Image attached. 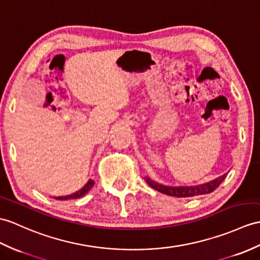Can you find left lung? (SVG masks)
<instances>
[{
	"label": "left lung",
	"mask_w": 260,
	"mask_h": 260,
	"mask_svg": "<svg viewBox=\"0 0 260 260\" xmlns=\"http://www.w3.org/2000/svg\"><path fill=\"white\" fill-rule=\"evenodd\" d=\"M227 176V174L222 175V176L216 178L212 182L203 184V185H197V186H189V187H168V186H162L157 183L153 182L149 178H146L147 184L152 187V188L158 190L162 194L173 196V197H192V196H198V195H205V194H210V192L214 191L217 187H218L222 180H224Z\"/></svg>",
	"instance_id": "left-lung-1"
}]
</instances>
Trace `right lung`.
Segmentation results:
<instances>
[{
  "mask_svg": "<svg viewBox=\"0 0 260 260\" xmlns=\"http://www.w3.org/2000/svg\"><path fill=\"white\" fill-rule=\"evenodd\" d=\"M93 186H94V180H93V179H89L88 182L86 183V185L84 186L81 190H78V191L74 192V194H72V195H70V196L56 197V199H58V201H68V199H76V198H80V197L85 195L86 192H87L90 188H92Z\"/></svg>",
  "mask_w": 260,
  "mask_h": 260,
  "instance_id": "add662e5",
  "label": "right lung"
}]
</instances>
